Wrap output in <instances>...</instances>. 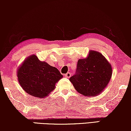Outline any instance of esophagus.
Wrapping results in <instances>:
<instances>
[{"label":"esophagus","instance_id":"34e87169","mask_svg":"<svg viewBox=\"0 0 131 131\" xmlns=\"http://www.w3.org/2000/svg\"><path fill=\"white\" fill-rule=\"evenodd\" d=\"M64 76H65L66 78H70V76H71L70 73H69V72L67 73L66 74H64Z\"/></svg>","mask_w":131,"mask_h":131}]
</instances>
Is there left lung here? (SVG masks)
I'll use <instances>...</instances> for the list:
<instances>
[{
    "label": "left lung",
    "instance_id": "8db88e82",
    "mask_svg": "<svg viewBox=\"0 0 131 131\" xmlns=\"http://www.w3.org/2000/svg\"><path fill=\"white\" fill-rule=\"evenodd\" d=\"M111 64L99 52L90 51L78 61L76 74L70 78L74 88L86 96L98 95L107 87L112 76Z\"/></svg>",
    "mask_w": 131,
    "mask_h": 131
}]
</instances>
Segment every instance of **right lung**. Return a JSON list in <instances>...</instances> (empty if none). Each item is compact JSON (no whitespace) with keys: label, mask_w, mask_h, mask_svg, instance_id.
Returning a JSON list of instances; mask_svg holds the SVG:
<instances>
[{"label":"right lung","mask_w":131,"mask_h":131,"mask_svg":"<svg viewBox=\"0 0 131 131\" xmlns=\"http://www.w3.org/2000/svg\"><path fill=\"white\" fill-rule=\"evenodd\" d=\"M18 80L24 91L35 97L44 98L55 89L63 76L56 67L41 61L36 55L27 57L17 70Z\"/></svg>","instance_id":"obj_1"}]
</instances>
